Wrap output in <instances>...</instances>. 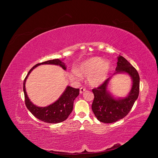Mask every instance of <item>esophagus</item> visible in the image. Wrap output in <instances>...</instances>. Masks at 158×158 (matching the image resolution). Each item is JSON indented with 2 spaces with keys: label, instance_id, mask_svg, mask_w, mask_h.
Listing matches in <instances>:
<instances>
[{
  "label": "esophagus",
  "instance_id": "obj_1",
  "mask_svg": "<svg viewBox=\"0 0 158 158\" xmlns=\"http://www.w3.org/2000/svg\"><path fill=\"white\" fill-rule=\"evenodd\" d=\"M86 90V89L85 87H81L80 88V94H82Z\"/></svg>",
  "mask_w": 158,
  "mask_h": 158
}]
</instances>
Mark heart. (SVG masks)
<instances>
[{
    "instance_id": "1",
    "label": "heart",
    "mask_w": 158,
    "mask_h": 158,
    "mask_svg": "<svg viewBox=\"0 0 158 158\" xmlns=\"http://www.w3.org/2000/svg\"><path fill=\"white\" fill-rule=\"evenodd\" d=\"M110 70V64L100 57H93L82 62L77 67V70L73 71V75L78 79L81 75L88 76L89 83L98 86L107 79Z\"/></svg>"
}]
</instances>
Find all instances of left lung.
Returning <instances> with one entry per match:
<instances>
[{
	"instance_id": "1",
	"label": "left lung",
	"mask_w": 158,
	"mask_h": 158,
	"mask_svg": "<svg viewBox=\"0 0 158 158\" xmlns=\"http://www.w3.org/2000/svg\"><path fill=\"white\" fill-rule=\"evenodd\" d=\"M116 73H126L132 79V86L128 96L118 100L107 91L109 78L92 91L94 95L92 109L97 119L104 123L116 122L126 116L131 110L139 93V76L137 70L123 56L118 57Z\"/></svg>"
}]
</instances>
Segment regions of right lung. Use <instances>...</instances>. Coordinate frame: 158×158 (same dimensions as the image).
<instances>
[{
	"label": "right lung",
	"mask_w": 158,
	"mask_h": 158,
	"mask_svg": "<svg viewBox=\"0 0 158 158\" xmlns=\"http://www.w3.org/2000/svg\"><path fill=\"white\" fill-rule=\"evenodd\" d=\"M40 64L59 65L64 70L66 69V67L62 60H60L59 59L47 60L35 65L29 71L23 83L26 106L28 110L35 118L42 121L52 124L61 123L68 118L73 111L74 101L79 94V89L67 86L64 93L54 103L45 107H39L35 106L30 101L27 97L25 88V83L26 79L31 72L37 66Z\"/></svg>",
	"instance_id": "obj_1"
}]
</instances>
